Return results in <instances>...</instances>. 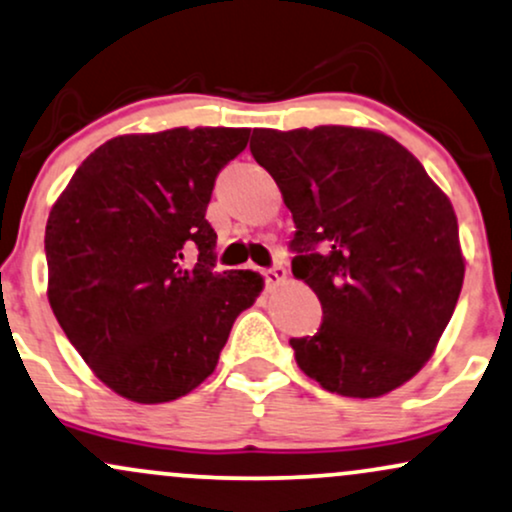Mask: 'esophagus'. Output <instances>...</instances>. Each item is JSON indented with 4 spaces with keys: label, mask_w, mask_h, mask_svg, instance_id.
<instances>
[{
    "label": "esophagus",
    "mask_w": 512,
    "mask_h": 512,
    "mask_svg": "<svg viewBox=\"0 0 512 512\" xmlns=\"http://www.w3.org/2000/svg\"><path fill=\"white\" fill-rule=\"evenodd\" d=\"M263 278H266L268 290H275V287L285 285V282H287V270L282 266H275L270 270H263Z\"/></svg>",
    "instance_id": "esophagus-1"
}]
</instances>
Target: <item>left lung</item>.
<instances>
[{"instance_id": "obj_1", "label": "left lung", "mask_w": 512, "mask_h": 512, "mask_svg": "<svg viewBox=\"0 0 512 512\" xmlns=\"http://www.w3.org/2000/svg\"><path fill=\"white\" fill-rule=\"evenodd\" d=\"M249 148L297 225L294 278L323 309L316 335L290 340L297 366L342 398L400 388L436 352L465 280L450 198L376 129H254Z\"/></svg>"}]
</instances>
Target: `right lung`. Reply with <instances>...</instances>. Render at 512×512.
<instances>
[{"label":"right lung","instance_id":"obj_1","mask_svg":"<svg viewBox=\"0 0 512 512\" xmlns=\"http://www.w3.org/2000/svg\"><path fill=\"white\" fill-rule=\"evenodd\" d=\"M246 141L249 129L230 126L114 136L54 201L47 299L90 371L126 400L160 405L201 386L263 292L254 270L215 273L206 220L215 177Z\"/></svg>","mask_w":512,"mask_h":512}]
</instances>
